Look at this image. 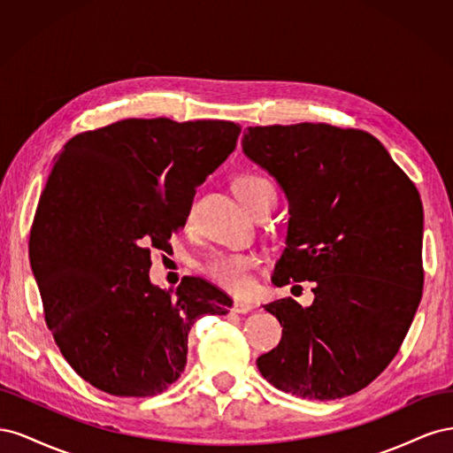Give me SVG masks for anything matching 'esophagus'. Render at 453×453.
Listing matches in <instances>:
<instances>
[{"mask_svg":"<svg viewBox=\"0 0 453 453\" xmlns=\"http://www.w3.org/2000/svg\"><path fill=\"white\" fill-rule=\"evenodd\" d=\"M232 310H234L236 313H248L253 310V303L251 300H236L234 306H232Z\"/></svg>","mask_w":453,"mask_h":453,"instance_id":"34e87169","label":"esophagus"}]
</instances>
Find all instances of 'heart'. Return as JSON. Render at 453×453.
<instances>
[{"instance_id": "obj_1", "label": "heart", "mask_w": 453, "mask_h": 453, "mask_svg": "<svg viewBox=\"0 0 453 453\" xmlns=\"http://www.w3.org/2000/svg\"><path fill=\"white\" fill-rule=\"evenodd\" d=\"M234 193L245 208L251 210L260 196L266 193H273V187L270 181L265 180V177L245 173L234 181ZM257 265L258 258L253 253L215 251L210 257H205L202 263V270L205 276L211 278L215 283L223 285L225 289L234 293H245L251 285L250 272Z\"/></svg>"}]
</instances>
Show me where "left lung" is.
Returning a JSON list of instances; mask_svg holds the SVG:
<instances>
[{
  "label": "left lung",
  "instance_id": "1",
  "mask_svg": "<svg viewBox=\"0 0 453 453\" xmlns=\"http://www.w3.org/2000/svg\"><path fill=\"white\" fill-rule=\"evenodd\" d=\"M242 147L289 200L272 283H313L308 308L291 296L265 304L283 331L278 348L257 359L260 374L303 399L357 393L393 361L419 306L418 188L363 130L250 127Z\"/></svg>",
  "mask_w": 453,
  "mask_h": 453
}]
</instances>
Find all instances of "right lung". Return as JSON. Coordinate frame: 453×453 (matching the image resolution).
<instances>
[{"instance_id": "obj_1", "label": "right lung", "mask_w": 453, "mask_h": 453, "mask_svg": "<svg viewBox=\"0 0 453 453\" xmlns=\"http://www.w3.org/2000/svg\"><path fill=\"white\" fill-rule=\"evenodd\" d=\"M230 120L125 119L64 145L39 198L30 265L45 321L75 372L115 396L181 376L188 331L232 300L200 278L149 280L150 248L185 226L196 187L236 149Z\"/></svg>"}]
</instances>
